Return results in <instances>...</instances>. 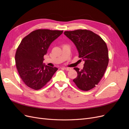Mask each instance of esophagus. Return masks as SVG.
Returning <instances> with one entry per match:
<instances>
[{"label":"esophagus","mask_w":129,"mask_h":129,"mask_svg":"<svg viewBox=\"0 0 129 129\" xmlns=\"http://www.w3.org/2000/svg\"><path fill=\"white\" fill-rule=\"evenodd\" d=\"M64 69L65 70H66V71H71V70L72 69L71 68H69V67H64Z\"/></svg>","instance_id":"34e87169"}]
</instances>
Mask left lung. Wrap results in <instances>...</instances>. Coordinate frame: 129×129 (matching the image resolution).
Returning a JSON list of instances; mask_svg holds the SVG:
<instances>
[{
	"label": "left lung",
	"mask_w": 129,
	"mask_h": 129,
	"mask_svg": "<svg viewBox=\"0 0 129 129\" xmlns=\"http://www.w3.org/2000/svg\"><path fill=\"white\" fill-rule=\"evenodd\" d=\"M64 34L75 45L79 57L84 61L83 69L74 68L77 76L73 82L82 90H89L97 85L106 71L109 63L107 46L99 36L89 30L65 31Z\"/></svg>",
	"instance_id": "1"
}]
</instances>
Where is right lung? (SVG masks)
<instances>
[{"mask_svg":"<svg viewBox=\"0 0 129 129\" xmlns=\"http://www.w3.org/2000/svg\"><path fill=\"white\" fill-rule=\"evenodd\" d=\"M63 30L37 29L25 37L15 56L16 67L21 79L28 87L39 90L49 82L58 69L43 63L50 44Z\"/></svg>","mask_w":129,"mask_h":129,"instance_id":"obj_1","label":"right lung"}]
</instances>
